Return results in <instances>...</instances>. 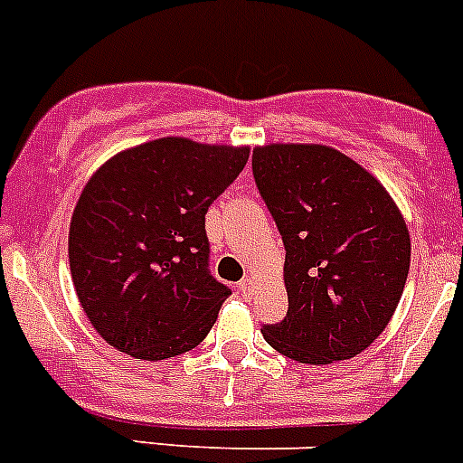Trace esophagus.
<instances>
[{"instance_id": "34e87169", "label": "esophagus", "mask_w": 463, "mask_h": 463, "mask_svg": "<svg viewBox=\"0 0 463 463\" xmlns=\"http://www.w3.org/2000/svg\"><path fill=\"white\" fill-rule=\"evenodd\" d=\"M239 292L243 294L245 298H250L252 294H255V282L250 280V278H245V280L239 282Z\"/></svg>"}]
</instances>
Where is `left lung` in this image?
<instances>
[{
    "instance_id": "left-lung-1",
    "label": "left lung",
    "mask_w": 463,
    "mask_h": 463,
    "mask_svg": "<svg viewBox=\"0 0 463 463\" xmlns=\"http://www.w3.org/2000/svg\"><path fill=\"white\" fill-rule=\"evenodd\" d=\"M252 175L285 245L288 315L264 341L301 364L350 359L392 320L411 269V236L383 185L317 143L252 150Z\"/></svg>"
}]
</instances>
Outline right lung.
Returning a JSON list of instances; mask_svg holds the SVG:
<instances>
[{
	"mask_svg": "<svg viewBox=\"0 0 463 463\" xmlns=\"http://www.w3.org/2000/svg\"><path fill=\"white\" fill-rule=\"evenodd\" d=\"M250 148L166 137L110 157L83 187L69 267L88 320L137 359L196 347L232 289L211 276L206 213Z\"/></svg>",
	"mask_w": 463,
	"mask_h": 463,
	"instance_id": "obj_1",
	"label": "right lung"
}]
</instances>
